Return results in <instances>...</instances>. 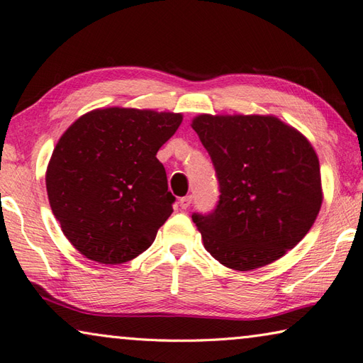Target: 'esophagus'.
<instances>
[{"mask_svg": "<svg viewBox=\"0 0 363 363\" xmlns=\"http://www.w3.org/2000/svg\"><path fill=\"white\" fill-rule=\"evenodd\" d=\"M191 204V196L189 195V196H184V198H181L179 199V206H181V209H187V207Z\"/></svg>", "mask_w": 363, "mask_h": 363, "instance_id": "esophagus-1", "label": "esophagus"}]
</instances>
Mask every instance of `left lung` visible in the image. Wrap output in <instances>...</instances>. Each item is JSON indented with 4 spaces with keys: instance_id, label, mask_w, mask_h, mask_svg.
I'll list each match as a JSON object with an SVG mask.
<instances>
[{
    "instance_id": "1",
    "label": "left lung",
    "mask_w": 363,
    "mask_h": 363,
    "mask_svg": "<svg viewBox=\"0 0 363 363\" xmlns=\"http://www.w3.org/2000/svg\"><path fill=\"white\" fill-rule=\"evenodd\" d=\"M220 184L212 213H194L204 248L220 264L250 272L303 240L323 203L311 142L274 115H209L191 120Z\"/></svg>"
}]
</instances>
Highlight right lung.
<instances>
[{"instance_id": "right-lung-1", "label": "right lung", "mask_w": 363, "mask_h": 363, "mask_svg": "<svg viewBox=\"0 0 363 363\" xmlns=\"http://www.w3.org/2000/svg\"><path fill=\"white\" fill-rule=\"evenodd\" d=\"M181 123L182 113L104 107L84 113L59 138L46 191L82 256L118 265L150 248L174 203L156 154Z\"/></svg>"}]
</instances>
